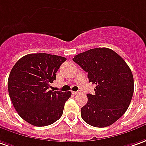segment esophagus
I'll use <instances>...</instances> for the list:
<instances>
[{
    "instance_id": "obj_1",
    "label": "esophagus",
    "mask_w": 146,
    "mask_h": 146,
    "mask_svg": "<svg viewBox=\"0 0 146 146\" xmlns=\"http://www.w3.org/2000/svg\"><path fill=\"white\" fill-rule=\"evenodd\" d=\"M79 92V91H72V94H78Z\"/></svg>"
}]
</instances>
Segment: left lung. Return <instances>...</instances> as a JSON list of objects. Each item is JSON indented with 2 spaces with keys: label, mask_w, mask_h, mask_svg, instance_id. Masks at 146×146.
I'll return each instance as SVG.
<instances>
[{
  "label": "left lung",
  "mask_w": 146,
  "mask_h": 146,
  "mask_svg": "<svg viewBox=\"0 0 146 146\" xmlns=\"http://www.w3.org/2000/svg\"><path fill=\"white\" fill-rule=\"evenodd\" d=\"M95 84L94 95H87L81 117L94 127L112 125L125 113L133 94V77L127 63L113 50L97 48L73 58Z\"/></svg>",
  "instance_id": "1"
}]
</instances>
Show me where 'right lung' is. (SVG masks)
Instances as JSON below:
<instances>
[{
    "mask_svg": "<svg viewBox=\"0 0 146 146\" xmlns=\"http://www.w3.org/2000/svg\"><path fill=\"white\" fill-rule=\"evenodd\" d=\"M67 60L60 56L35 53L23 56L12 68L8 90L18 114L36 126H46L59 120L71 92L49 90L56 72Z\"/></svg>",
    "mask_w": 146,
    "mask_h": 146,
    "instance_id": "right-lung-1",
    "label": "right lung"
}]
</instances>
